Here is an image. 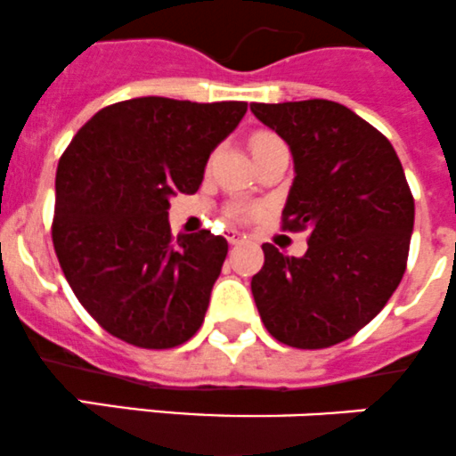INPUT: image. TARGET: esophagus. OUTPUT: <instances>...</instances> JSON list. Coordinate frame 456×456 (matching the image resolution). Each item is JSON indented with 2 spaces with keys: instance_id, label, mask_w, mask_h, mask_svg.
Returning <instances> with one entry per match:
<instances>
[{
  "instance_id": "1",
  "label": "esophagus",
  "mask_w": 456,
  "mask_h": 456,
  "mask_svg": "<svg viewBox=\"0 0 456 456\" xmlns=\"http://www.w3.org/2000/svg\"><path fill=\"white\" fill-rule=\"evenodd\" d=\"M227 240H229V245H238V242H242L245 240V236H242V233H238V232H227Z\"/></svg>"
}]
</instances>
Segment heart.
Wrapping results in <instances>:
<instances>
[{
	"label": "heart",
	"mask_w": 456,
	"mask_h": 456,
	"mask_svg": "<svg viewBox=\"0 0 456 456\" xmlns=\"http://www.w3.org/2000/svg\"><path fill=\"white\" fill-rule=\"evenodd\" d=\"M278 138H273L272 134H256L254 138H251V151H260V149H265L267 144L276 142ZM233 214L240 216V218H247V216L251 214V209H247V207H238V209H233Z\"/></svg>",
	"instance_id": "1"
}]
</instances>
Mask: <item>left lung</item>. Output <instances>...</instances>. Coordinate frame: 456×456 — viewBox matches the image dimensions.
<instances>
[{
  "instance_id": "obj_1",
  "label": "left lung",
  "mask_w": 456,
  "mask_h": 456,
  "mask_svg": "<svg viewBox=\"0 0 456 456\" xmlns=\"http://www.w3.org/2000/svg\"><path fill=\"white\" fill-rule=\"evenodd\" d=\"M294 158L282 227L309 229L305 256L265 242L251 294L276 340L321 350L354 336L403 278L414 200L386 135L338 102L251 104Z\"/></svg>"
}]
</instances>
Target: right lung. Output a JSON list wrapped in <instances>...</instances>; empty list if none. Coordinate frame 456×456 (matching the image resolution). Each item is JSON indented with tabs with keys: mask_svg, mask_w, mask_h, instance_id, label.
Listing matches in <instances>:
<instances>
[{
	"mask_svg": "<svg viewBox=\"0 0 456 456\" xmlns=\"http://www.w3.org/2000/svg\"><path fill=\"white\" fill-rule=\"evenodd\" d=\"M245 102L134 97L97 110L61 156L53 245L70 289L109 334L167 350L200 330L227 258L202 229L171 236L169 200L196 193Z\"/></svg>",
	"mask_w": 456,
	"mask_h": 456,
	"instance_id": "add662e5",
	"label": "right lung"
}]
</instances>
